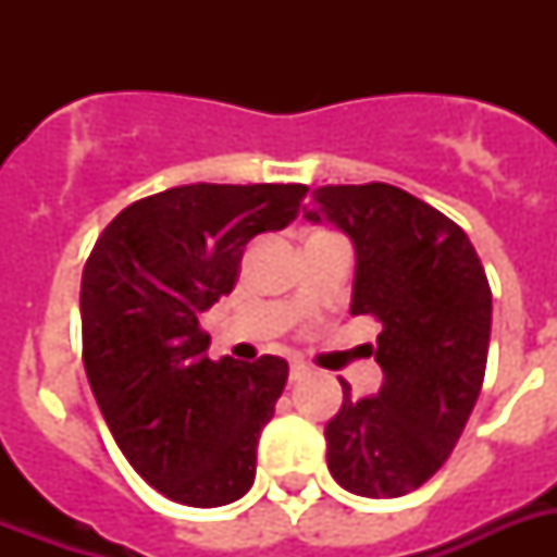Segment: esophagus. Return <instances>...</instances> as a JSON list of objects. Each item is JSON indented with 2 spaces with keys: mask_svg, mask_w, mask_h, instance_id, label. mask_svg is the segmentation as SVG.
<instances>
[{
  "mask_svg": "<svg viewBox=\"0 0 557 557\" xmlns=\"http://www.w3.org/2000/svg\"><path fill=\"white\" fill-rule=\"evenodd\" d=\"M306 375H309V367L300 364V361H295V364H292V370H288V379L292 381H300V379H306Z\"/></svg>",
  "mask_w": 557,
  "mask_h": 557,
  "instance_id": "1",
  "label": "esophagus"
}]
</instances>
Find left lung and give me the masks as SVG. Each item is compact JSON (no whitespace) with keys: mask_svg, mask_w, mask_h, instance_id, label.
Listing matches in <instances>:
<instances>
[{"mask_svg":"<svg viewBox=\"0 0 557 557\" xmlns=\"http://www.w3.org/2000/svg\"><path fill=\"white\" fill-rule=\"evenodd\" d=\"M304 208L352 239V314L381 323L379 396L326 424V462L347 492L387 500L428 483L457 445L483 387L492 288L466 231L401 187L326 185Z\"/></svg>","mask_w":557,"mask_h":557,"instance_id":"left-lung-1","label":"left lung"}]
</instances>
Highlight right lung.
<instances>
[{
	"mask_svg": "<svg viewBox=\"0 0 557 557\" xmlns=\"http://www.w3.org/2000/svg\"><path fill=\"white\" fill-rule=\"evenodd\" d=\"M306 185H185L124 208L81 283L83 364L129 466L164 497L216 509L257 474L288 364L210 361L199 314L231 295L245 245L283 231Z\"/></svg>",
	"mask_w": 557,
	"mask_h": 557,
	"instance_id": "obj_1",
	"label": "right lung"
}]
</instances>
